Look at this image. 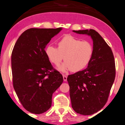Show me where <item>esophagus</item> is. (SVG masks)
<instances>
[{
	"mask_svg": "<svg viewBox=\"0 0 125 125\" xmlns=\"http://www.w3.org/2000/svg\"><path fill=\"white\" fill-rule=\"evenodd\" d=\"M62 76H63V79H64V81H65V82H66V81L67 80V76H66V74H62Z\"/></svg>",
	"mask_w": 125,
	"mask_h": 125,
	"instance_id": "obj_1",
	"label": "esophagus"
}]
</instances>
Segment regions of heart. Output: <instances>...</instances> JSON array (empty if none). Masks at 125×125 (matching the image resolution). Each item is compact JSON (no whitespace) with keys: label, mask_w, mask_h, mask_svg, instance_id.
Listing matches in <instances>:
<instances>
[{"label":"heart","mask_w":125,"mask_h":125,"mask_svg":"<svg viewBox=\"0 0 125 125\" xmlns=\"http://www.w3.org/2000/svg\"><path fill=\"white\" fill-rule=\"evenodd\" d=\"M57 45V48L51 45L47 46L45 53L49 61L56 66L64 59L65 62L59 68L62 71L69 69L72 72L82 70L88 64L94 54V47L91 42L82 41L71 35L63 37Z\"/></svg>","instance_id":"obj_1"}]
</instances>
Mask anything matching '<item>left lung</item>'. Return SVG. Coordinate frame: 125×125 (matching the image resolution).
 <instances>
[{
    "mask_svg": "<svg viewBox=\"0 0 125 125\" xmlns=\"http://www.w3.org/2000/svg\"><path fill=\"white\" fill-rule=\"evenodd\" d=\"M90 35L94 54L86 69L68 75L72 107L78 114L88 115L97 113L107 102L115 77V64L112 50L93 29L73 30Z\"/></svg>",
    "mask_w": 125,
    "mask_h": 125,
    "instance_id": "obj_1",
    "label": "left lung"
}]
</instances>
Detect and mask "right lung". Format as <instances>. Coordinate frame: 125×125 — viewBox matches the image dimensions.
Wrapping results in <instances>:
<instances>
[{
  "mask_svg": "<svg viewBox=\"0 0 125 125\" xmlns=\"http://www.w3.org/2000/svg\"><path fill=\"white\" fill-rule=\"evenodd\" d=\"M62 28L27 29L11 54L13 87L22 106L35 114L51 108L53 92L63 82L62 74L48 59L45 48Z\"/></svg>",
  "mask_w": 125,
  "mask_h": 125,
  "instance_id": "add662e5",
  "label": "right lung"
}]
</instances>
